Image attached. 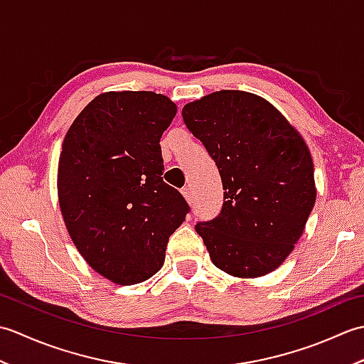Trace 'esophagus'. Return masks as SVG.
I'll return each instance as SVG.
<instances>
[{"label":"esophagus","instance_id":"esophagus-1","mask_svg":"<svg viewBox=\"0 0 364 364\" xmlns=\"http://www.w3.org/2000/svg\"><path fill=\"white\" fill-rule=\"evenodd\" d=\"M181 194L184 196V198H186L189 203L192 202V189H191L189 186H184V188L181 189Z\"/></svg>","mask_w":364,"mask_h":364}]
</instances>
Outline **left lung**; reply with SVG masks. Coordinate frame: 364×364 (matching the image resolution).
Listing matches in <instances>:
<instances>
[{"instance_id":"obj_1","label":"left lung","mask_w":364,"mask_h":364,"mask_svg":"<svg viewBox=\"0 0 364 364\" xmlns=\"http://www.w3.org/2000/svg\"><path fill=\"white\" fill-rule=\"evenodd\" d=\"M188 129L219 168V215L197 222L215 267L233 277L272 272L304 233L314 202L310 150L264 98L220 90L183 107Z\"/></svg>"}]
</instances>
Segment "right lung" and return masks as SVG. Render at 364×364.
<instances>
[{
	"instance_id": "1",
	"label": "right lung",
	"mask_w": 364,
	"mask_h": 364,
	"mask_svg": "<svg viewBox=\"0 0 364 364\" xmlns=\"http://www.w3.org/2000/svg\"><path fill=\"white\" fill-rule=\"evenodd\" d=\"M175 114V103L154 92H107L65 134L58 168L65 227L89 266L114 283L156 274L191 210L162 180L159 141Z\"/></svg>"
}]
</instances>
